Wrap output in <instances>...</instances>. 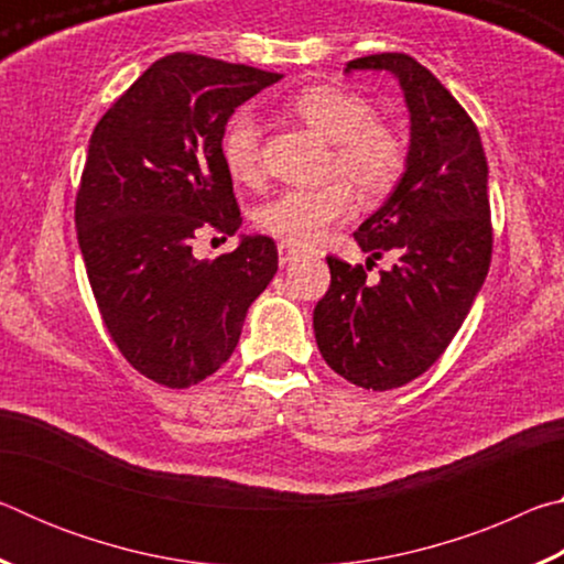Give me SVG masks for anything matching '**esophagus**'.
I'll return each mask as SVG.
<instances>
[{"mask_svg": "<svg viewBox=\"0 0 564 564\" xmlns=\"http://www.w3.org/2000/svg\"><path fill=\"white\" fill-rule=\"evenodd\" d=\"M299 251H295V248H291L289 243H281L279 246V261H281V265H289L291 261H295L299 259Z\"/></svg>", "mask_w": 564, "mask_h": 564, "instance_id": "esophagus-1", "label": "esophagus"}]
</instances>
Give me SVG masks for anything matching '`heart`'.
Returning <instances> with one entry per match:
<instances>
[{"instance_id": "heart-1", "label": "heart", "mask_w": 564, "mask_h": 564, "mask_svg": "<svg viewBox=\"0 0 564 564\" xmlns=\"http://www.w3.org/2000/svg\"><path fill=\"white\" fill-rule=\"evenodd\" d=\"M285 111L330 141L328 176L348 180L370 202L398 186L408 164L405 141L393 127L376 119L373 104L360 94L313 84L293 94ZM221 159L238 184L253 186L261 181V121L248 109H238L226 121ZM352 206V191L345 181L318 188H285L256 212V224L289 246H313L330 226L346 221Z\"/></svg>"}]
</instances>
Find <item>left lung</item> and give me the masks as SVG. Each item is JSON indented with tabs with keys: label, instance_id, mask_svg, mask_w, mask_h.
<instances>
[{
	"label": "left lung",
	"instance_id": "left-lung-1",
	"mask_svg": "<svg viewBox=\"0 0 564 564\" xmlns=\"http://www.w3.org/2000/svg\"><path fill=\"white\" fill-rule=\"evenodd\" d=\"M346 72H390L405 97V171L352 234L370 259L390 253L398 261L373 285L362 265L330 256V289L313 311V330L338 376L393 390L443 356L488 275V159L467 111L413 56H360Z\"/></svg>",
	"mask_w": 564,
	"mask_h": 564
}]
</instances>
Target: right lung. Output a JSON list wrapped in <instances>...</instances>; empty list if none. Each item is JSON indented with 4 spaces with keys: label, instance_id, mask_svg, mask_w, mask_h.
Segmentation results:
<instances>
[{
    "label": "right lung",
    "instance_id": "right-lung-1",
    "mask_svg": "<svg viewBox=\"0 0 564 564\" xmlns=\"http://www.w3.org/2000/svg\"><path fill=\"white\" fill-rule=\"evenodd\" d=\"M281 74L198 54L149 66L104 113L76 194V236L109 336L141 376L188 388L231 358L246 313L279 271L269 236L198 261L196 231L234 236L241 212L221 133Z\"/></svg>",
    "mask_w": 564,
    "mask_h": 564
}]
</instances>
